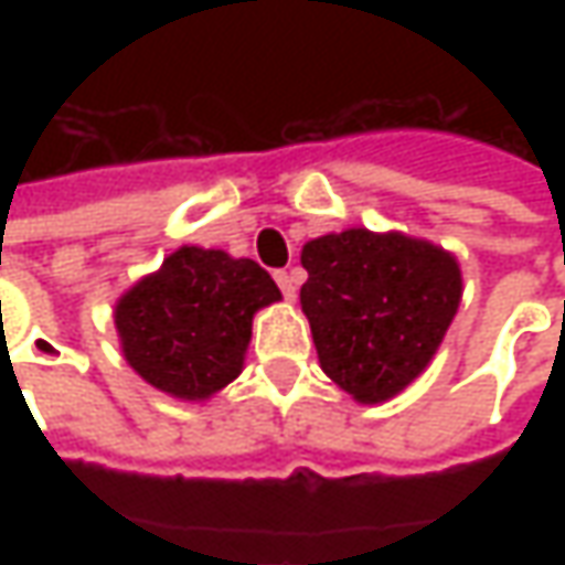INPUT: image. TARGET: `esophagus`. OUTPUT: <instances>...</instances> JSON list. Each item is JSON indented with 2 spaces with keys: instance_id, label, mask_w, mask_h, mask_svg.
<instances>
[{
  "instance_id": "1",
  "label": "esophagus",
  "mask_w": 565,
  "mask_h": 565,
  "mask_svg": "<svg viewBox=\"0 0 565 565\" xmlns=\"http://www.w3.org/2000/svg\"><path fill=\"white\" fill-rule=\"evenodd\" d=\"M276 282H279V289H282V295L292 301L295 292H298V273L295 270H279L276 273Z\"/></svg>"
}]
</instances>
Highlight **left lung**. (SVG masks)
I'll use <instances>...</instances> for the list:
<instances>
[{"label":"left lung","instance_id":"obj_1","mask_svg":"<svg viewBox=\"0 0 565 565\" xmlns=\"http://www.w3.org/2000/svg\"><path fill=\"white\" fill-rule=\"evenodd\" d=\"M301 267L320 367L361 405L393 399L422 377L462 301L456 254L396 228L311 238Z\"/></svg>","mask_w":565,"mask_h":565}]
</instances>
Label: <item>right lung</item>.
Returning a JSON list of instances; mask_svg holds the SVG:
<instances>
[{
    "mask_svg": "<svg viewBox=\"0 0 565 565\" xmlns=\"http://www.w3.org/2000/svg\"><path fill=\"white\" fill-rule=\"evenodd\" d=\"M279 298L250 257L182 245L119 295L113 320L138 377L172 399L206 402L242 374L254 315Z\"/></svg>",
    "mask_w": 565,
    "mask_h": 565,
    "instance_id": "add662e5",
    "label": "right lung"
}]
</instances>
